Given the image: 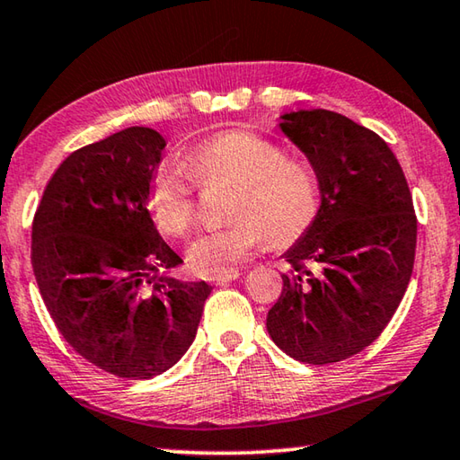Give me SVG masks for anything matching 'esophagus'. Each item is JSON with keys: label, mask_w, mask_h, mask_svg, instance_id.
<instances>
[{"label": "esophagus", "mask_w": 460, "mask_h": 460, "mask_svg": "<svg viewBox=\"0 0 460 460\" xmlns=\"http://www.w3.org/2000/svg\"><path fill=\"white\" fill-rule=\"evenodd\" d=\"M239 276H241V271L239 270H233V271H229V274L211 278V282H215L217 286H227L229 282H233V279H237Z\"/></svg>", "instance_id": "obj_1"}]
</instances>
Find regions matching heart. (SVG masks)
<instances>
[{"label": "heart", "mask_w": 460, "mask_h": 460, "mask_svg": "<svg viewBox=\"0 0 460 460\" xmlns=\"http://www.w3.org/2000/svg\"><path fill=\"white\" fill-rule=\"evenodd\" d=\"M190 172L202 184L235 182L227 227L205 231L190 241L186 255L205 276H223L268 237L271 245H290L310 229L321 207L314 176L286 160L279 146L243 129L221 131L189 152ZM178 162L155 170L147 207L162 231L184 235L194 223V181Z\"/></svg>", "instance_id": "heart-1"}]
</instances>
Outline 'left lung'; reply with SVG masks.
Wrapping results in <instances>:
<instances>
[{
  "instance_id": "1",
  "label": "left lung",
  "mask_w": 460,
  "mask_h": 460,
  "mask_svg": "<svg viewBox=\"0 0 460 460\" xmlns=\"http://www.w3.org/2000/svg\"><path fill=\"white\" fill-rule=\"evenodd\" d=\"M278 128L313 166L321 207L284 253L271 341L296 361L337 363L376 341L406 294L416 215L406 176L376 131L326 109L279 115Z\"/></svg>"
}]
</instances>
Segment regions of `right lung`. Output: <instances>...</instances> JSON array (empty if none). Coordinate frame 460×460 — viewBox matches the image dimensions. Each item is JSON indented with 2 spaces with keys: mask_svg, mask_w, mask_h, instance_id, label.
I'll return each mask as SVG.
<instances>
[{
  "mask_svg": "<svg viewBox=\"0 0 460 460\" xmlns=\"http://www.w3.org/2000/svg\"><path fill=\"white\" fill-rule=\"evenodd\" d=\"M166 139L128 128L73 152L32 225V268L54 324L76 353L126 379L160 376L189 351L213 288L182 282L147 190Z\"/></svg>",
  "mask_w": 460,
  "mask_h": 460,
  "instance_id": "1",
  "label": "right lung"
}]
</instances>
